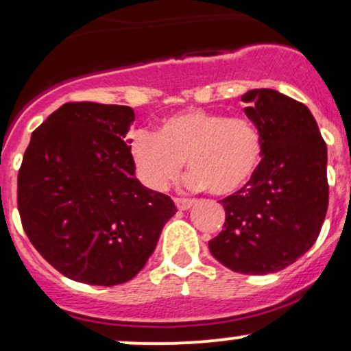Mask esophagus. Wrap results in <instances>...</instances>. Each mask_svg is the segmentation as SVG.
<instances>
[{
	"instance_id": "obj_1",
	"label": "esophagus",
	"mask_w": 351,
	"mask_h": 351,
	"mask_svg": "<svg viewBox=\"0 0 351 351\" xmlns=\"http://www.w3.org/2000/svg\"><path fill=\"white\" fill-rule=\"evenodd\" d=\"M175 204L176 208L180 209V211H186V209H189L195 204V199H184V198H176L175 199Z\"/></svg>"
}]
</instances>
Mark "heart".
I'll use <instances>...</instances> for the list:
<instances>
[{
    "label": "heart",
    "instance_id": "b5f03b06",
    "mask_svg": "<svg viewBox=\"0 0 351 351\" xmlns=\"http://www.w3.org/2000/svg\"><path fill=\"white\" fill-rule=\"evenodd\" d=\"M130 155L138 178L155 191L178 178L186 160L189 188L231 196L259 170L264 140L251 120L193 108L165 117L156 134L136 132Z\"/></svg>",
    "mask_w": 351,
    "mask_h": 351
}]
</instances>
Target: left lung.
<instances>
[{
  "label": "left lung",
  "mask_w": 351,
  "mask_h": 351,
  "mask_svg": "<svg viewBox=\"0 0 351 351\" xmlns=\"http://www.w3.org/2000/svg\"><path fill=\"white\" fill-rule=\"evenodd\" d=\"M241 100L263 135V162L241 191L221 201L226 223L209 251L231 271L265 276L317 241L328 208L327 145L312 112L279 90L252 88Z\"/></svg>",
  "instance_id": "obj_1"
}]
</instances>
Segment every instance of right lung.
Instances as JSON below:
<instances>
[{
	"mask_svg": "<svg viewBox=\"0 0 351 351\" xmlns=\"http://www.w3.org/2000/svg\"><path fill=\"white\" fill-rule=\"evenodd\" d=\"M127 106L64 104L31 135L18 175L27 237L72 280L119 285L143 269L176 206L135 176Z\"/></svg>",
	"mask_w": 351,
	"mask_h": 351,
	"instance_id": "obj_1",
	"label": "right lung"
}]
</instances>
